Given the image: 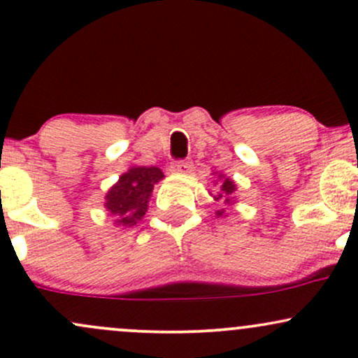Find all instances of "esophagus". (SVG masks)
<instances>
[{"label":"esophagus","instance_id":"esophagus-1","mask_svg":"<svg viewBox=\"0 0 358 358\" xmlns=\"http://www.w3.org/2000/svg\"><path fill=\"white\" fill-rule=\"evenodd\" d=\"M170 170L173 173H176V175H187V173H190L194 170V164H192V161H173Z\"/></svg>","mask_w":358,"mask_h":358}]
</instances>
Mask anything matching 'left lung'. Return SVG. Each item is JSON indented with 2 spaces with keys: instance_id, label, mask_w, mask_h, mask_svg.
I'll use <instances>...</instances> for the list:
<instances>
[{
  "instance_id": "obj_1",
  "label": "left lung",
  "mask_w": 358,
  "mask_h": 358,
  "mask_svg": "<svg viewBox=\"0 0 358 358\" xmlns=\"http://www.w3.org/2000/svg\"><path fill=\"white\" fill-rule=\"evenodd\" d=\"M212 175H215V180H214V187H217V190H215V194H210L214 200H222L224 203H226L227 207L234 206L236 203V182L234 180H231L229 176H226L224 173H217L214 171ZM226 217L227 215V209H219L215 212V217Z\"/></svg>"
}]
</instances>
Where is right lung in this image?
<instances>
[{
  "label": "right lung",
  "mask_w": 358,
  "mask_h": 358,
  "mask_svg": "<svg viewBox=\"0 0 358 358\" xmlns=\"http://www.w3.org/2000/svg\"><path fill=\"white\" fill-rule=\"evenodd\" d=\"M164 178L156 166H131L105 195V209L117 227L136 226L148 212L152 188Z\"/></svg>",
  "instance_id": "obj_1"
}]
</instances>
